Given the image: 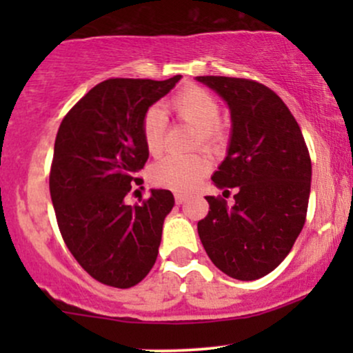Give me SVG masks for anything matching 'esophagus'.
Listing matches in <instances>:
<instances>
[{"instance_id":"obj_1","label":"esophagus","mask_w":353,"mask_h":353,"mask_svg":"<svg viewBox=\"0 0 353 353\" xmlns=\"http://www.w3.org/2000/svg\"><path fill=\"white\" fill-rule=\"evenodd\" d=\"M174 199H176L177 204H184V202L188 201V196H185V194H182V192H176V194H174Z\"/></svg>"}]
</instances>
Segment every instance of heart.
I'll return each mask as SVG.
<instances>
[{
    "label": "heart",
    "instance_id": "heart-1",
    "mask_svg": "<svg viewBox=\"0 0 353 353\" xmlns=\"http://www.w3.org/2000/svg\"><path fill=\"white\" fill-rule=\"evenodd\" d=\"M174 109L181 119L188 121L199 128L201 141L204 144L214 145L221 141L222 129L217 119L221 114L217 99L201 88H188L181 91L171 101ZM165 112L159 106H154L145 112L143 119V137L148 151L159 154L164 148ZM209 156L192 154V156H176L169 154L157 161L151 169V181L159 188L172 190H190L199 184V181L210 171Z\"/></svg>",
    "mask_w": 353,
    "mask_h": 353
}]
</instances>
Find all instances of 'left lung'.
<instances>
[{
	"instance_id": "8db88e82",
	"label": "left lung",
	"mask_w": 353,
	"mask_h": 353,
	"mask_svg": "<svg viewBox=\"0 0 353 353\" xmlns=\"http://www.w3.org/2000/svg\"><path fill=\"white\" fill-rule=\"evenodd\" d=\"M230 111L228 154L212 174L217 188H236L234 205L208 196L197 232L214 265L237 281H255L277 267L305 222L312 164L295 117L264 84L197 76ZM229 192V190H228Z\"/></svg>"
}]
</instances>
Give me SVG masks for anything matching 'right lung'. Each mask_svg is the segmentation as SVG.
<instances>
[{
    "mask_svg": "<svg viewBox=\"0 0 353 353\" xmlns=\"http://www.w3.org/2000/svg\"><path fill=\"white\" fill-rule=\"evenodd\" d=\"M181 78L103 81L59 125L50 192L61 236L79 265L106 285H136L157 259L172 192L151 189L141 205L124 197L149 157L145 112Z\"/></svg>",
    "mask_w": 353,
    "mask_h": 353,
    "instance_id": "obj_1",
    "label": "right lung"
}]
</instances>
